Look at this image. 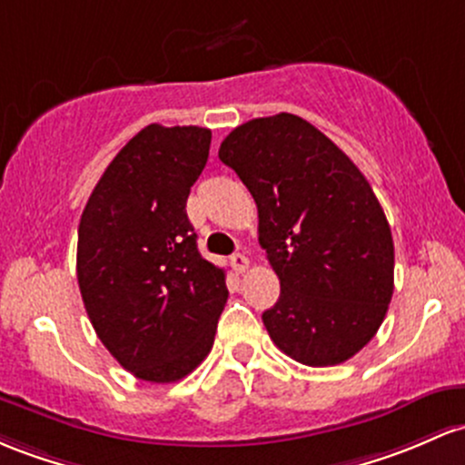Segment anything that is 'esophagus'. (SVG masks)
<instances>
[{"mask_svg":"<svg viewBox=\"0 0 465 465\" xmlns=\"http://www.w3.org/2000/svg\"><path fill=\"white\" fill-rule=\"evenodd\" d=\"M232 264L238 273H244L249 269V258L244 253H233L232 256Z\"/></svg>","mask_w":465,"mask_h":465,"instance_id":"1","label":"esophagus"}]
</instances>
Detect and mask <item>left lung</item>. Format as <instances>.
I'll return each mask as SVG.
<instances>
[{
  "instance_id": "left-lung-1",
  "label": "left lung",
  "mask_w": 465,
  "mask_h": 465,
  "mask_svg": "<svg viewBox=\"0 0 465 465\" xmlns=\"http://www.w3.org/2000/svg\"><path fill=\"white\" fill-rule=\"evenodd\" d=\"M218 158L258 205V241L280 278L262 313L273 344L307 366L351 360L392 298L395 247L369 181L329 136L280 112L229 132Z\"/></svg>"
}]
</instances>
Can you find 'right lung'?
I'll return each mask as SVG.
<instances>
[{
    "instance_id": "1",
    "label": "right lung",
    "mask_w": 465,
    "mask_h": 465,
    "mask_svg": "<svg viewBox=\"0 0 465 465\" xmlns=\"http://www.w3.org/2000/svg\"><path fill=\"white\" fill-rule=\"evenodd\" d=\"M209 143L207 127H143L81 213L76 280L90 322L125 371L154 384L205 360L229 295L185 212Z\"/></svg>"
}]
</instances>
